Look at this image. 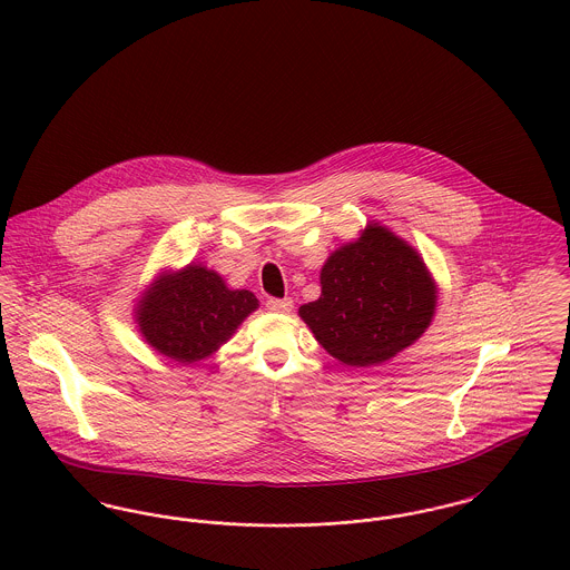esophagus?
<instances>
[{"label":"esophagus","instance_id":"1","mask_svg":"<svg viewBox=\"0 0 570 570\" xmlns=\"http://www.w3.org/2000/svg\"><path fill=\"white\" fill-rule=\"evenodd\" d=\"M266 308L271 313H291L293 311V299H268L266 302Z\"/></svg>","mask_w":570,"mask_h":570}]
</instances>
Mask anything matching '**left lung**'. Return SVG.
<instances>
[{
  "mask_svg": "<svg viewBox=\"0 0 570 570\" xmlns=\"http://www.w3.org/2000/svg\"><path fill=\"white\" fill-rule=\"evenodd\" d=\"M321 297L299 308L321 347L350 367H372L411 347L438 311V284L415 247L380 223L332 252Z\"/></svg>",
  "mask_w": 570,
  "mask_h": 570,
  "instance_id": "1",
  "label": "left lung"
}]
</instances>
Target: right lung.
<instances>
[{"label":"right lung","mask_w":570,"mask_h":570,"mask_svg":"<svg viewBox=\"0 0 570 570\" xmlns=\"http://www.w3.org/2000/svg\"><path fill=\"white\" fill-rule=\"evenodd\" d=\"M257 306L252 291H234L220 273L190 262L179 271H161L141 291L132 316L155 352L191 365L220 350Z\"/></svg>","instance_id":"right-lung-1"}]
</instances>
